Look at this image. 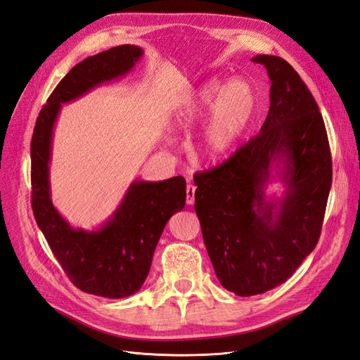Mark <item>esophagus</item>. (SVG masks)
Here are the masks:
<instances>
[{"mask_svg": "<svg viewBox=\"0 0 360 360\" xmlns=\"http://www.w3.org/2000/svg\"><path fill=\"white\" fill-rule=\"evenodd\" d=\"M195 189H197V188H195L193 184H191V183L186 186V202H188V205H192L195 202Z\"/></svg>", "mask_w": 360, "mask_h": 360, "instance_id": "34e87169", "label": "esophagus"}]
</instances>
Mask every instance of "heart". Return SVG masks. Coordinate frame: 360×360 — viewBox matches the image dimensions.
I'll return each mask as SVG.
<instances>
[{"instance_id":"b5f03b06","label":"heart","mask_w":360,"mask_h":360,"mask_svg":"<svg viewBox=\"0 0 360 360\" xmlns=\"http://www.w3.org/2000/svg\"><path fill=\"white\" fill-rule=\"evenodd\" d=\"M242 88V91H238ZM255 110V94L242 81L222 85L210 79L201 84L171 111L172 127L189 129L209 115L198 139V155L207 162H219L231 153Z\"/></svg>"}]
</instances>
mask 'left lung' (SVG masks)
<instances>
[{
    "instance_id": "1",
    "label": "left lung",
    "mask_w": 360,
    "mask_h": 360,
    "mask_svg": "<svg viewBox=\"0 0 360 360\" xmlns=\"http://www.w3.org/2000/svg\"><path fill=\"white\" fill-rule=\"evenodd\" d=\"M252 61L270 78L266 122L221 167L193 177L214 274L243 297L284 284L312 252L332 186L328 134L311 91L281 57ZM271 181L285 186L281 198L265 193Z\"/></svg>"
}]
</instances>
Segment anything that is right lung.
<instances>
[{
    "instance_id": "1",
    "label": "right lung",
    "mask_w": 360,
    "mask_h": 360,
    "mask_svg": "<svg viewBox=\"0 0 360 360\" xmlns=\"http://www.w3.org/2000/svg\"><path fill=\"white\" fill-rule=\"evenodd\" d=\"M144 51L122 45L85 58L64 76L37 117L31 139L32 212L64 274L79 290L106 299L132 296L146 282L169 217L186 204V181L134 180L117 209L93 230L73 228L53 207L49 163L61 105L134 70Z\"/></svg>"
}]
</instances>
